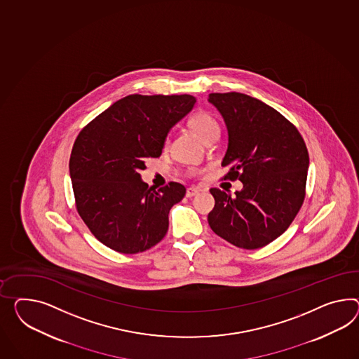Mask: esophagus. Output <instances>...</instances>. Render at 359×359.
I'll return each instance as SVG.
<instances>
[{
  "label": "esophagus",
  "mask_w": 359,
  "mask_h": 359,
  "mask_svg": "<svg viewBox=\"0 0 359 359\" xmlns=\"http://www.w3.org/2000/svg\"><path fill=\"white\" fill-rule=\"evenodd\" d=\"M198 194H199V189H196V187H189L187 191H186V196H187V198H193V196L198 195Z\"/></svg>",
  "instance_id": "1"
}]
</instances>
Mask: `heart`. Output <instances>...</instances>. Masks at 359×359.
I'll list each match as a JSON object with an SVG mask.
<instances>
[{
	"label": "heart",
	"instance_id": "b5f03b06",
	"mask_svg": "<svg viewBox=\"0 0 359 359\" xmlns=\"http://www.w3.org/2000/svg\"><path fill=\"white\" fill-rule=\"evenodd\" d=\"M189 126L203 139L208 138L212 133L219 130V125L212 117L211 114L205 111H196L189 118Z\"/></svg>",
	"mask_w": 359,
	"mask_h": 359
}]
</instances>
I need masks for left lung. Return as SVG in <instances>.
Here are the masks:
<instances>
[{
	"label": "left lung",
	"instance_id": "1",
	"mask_svg": "<svg viewBox=\"0 0 359 359\" xmlns=\"http://www.w3.org/2000/svg\"><path fill=\"white\" fill-rule=\"evenodd\" d=\"M228 129L224 180L243 184L236 195L211 189V229L237 248H264L285 231L304 204L309 152L292 122L266 102L239 93H210Z\"/></svg>",
	"mask_w": 359,
	"mask_h": 359
}]
</instances>
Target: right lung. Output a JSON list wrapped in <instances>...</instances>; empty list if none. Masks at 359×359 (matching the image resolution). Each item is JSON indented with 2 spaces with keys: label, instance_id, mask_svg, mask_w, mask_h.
Segmentation results:
<instances>
[{
  "label": "right lung",
  "instance_id": "1",
  "mask_svg": "<svg viewBox=\"0 0 359 359\" xmlns=\"http://www.w3.org/2000/svg\"><path fill=\"white\" fill-rule=\"evenodd\" d=\"M195 102L191 95H129L75 139L69 169L76 211L107 248L138 254L165 237L169 211L186 189L178 182L148 187L139 172L161 155L169 130Z\"/></svg>",
  "mask_w": 359,
  "mask_h": 359
}]
</instances>
